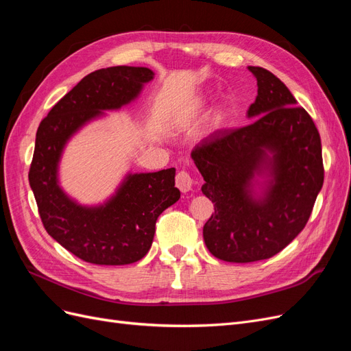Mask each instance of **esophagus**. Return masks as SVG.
I'll list each match as a JSON object with an SVG mask.
<instances>
[{"mask_svg":"<svg viewBox=\"0 0 351 351\" xmlns=\"http://www.w3.org/2000/svg\"><path fill=\"white\" fill-rule=\"evenodd\" d=\"M193 184V178L190 176L186 169H182V171H178L176 176V186L182 190V192H189L190 189H192Z\"/></svg>","mask_w":351,"mask_h":351,"instance_id":"34e87169","label":"esophagus"}]
</instances>
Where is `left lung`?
Wrapping results in <instances>:
<instances>
[{"label":"left lung","instance_id":"left-lung-1","mask_svg":"<svg viewBox=\"0 0 351 351\" xmlns=\"http://www.w3.org/2000/svg\"><path fill=\"white\" fill-rule=\"evenodd\" d=\"M249 70L258 80L247 111L254 120L217 130L192 151L205 180L202 192L215 209L204 226L205 244L215 258L236 263L268 259L290 244L309 221L324 184L321 136L312 117L271 71ZM263 169L274 182L253 199L247 186Z\"/></svg>","mask_w":351,"mask_h":351}]
</instances>
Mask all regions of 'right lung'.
Returning <instances> with one entry per match:
<instances>
[{"label": "right lung", "instance_id": "right-lung-1", "mask_svg": "<svg viewBox=\"0 0 351 351\" xmlns=\"http://www.w3.org/2000/svg\"><path fill=\"white\" fill-rule=\"evenodd\" d=\"M154 79L146 67L117 66L93 71L64 95L36 132L29 183L48 234L79 259L95 265H127L149 252L158 217L180 199L176 168L130 174L107 204L84 208L57 184V167L69 137L84 123L117 110Z\"/></svg>", "mask_w": 351, "mask_h": 351}]
</instances>
